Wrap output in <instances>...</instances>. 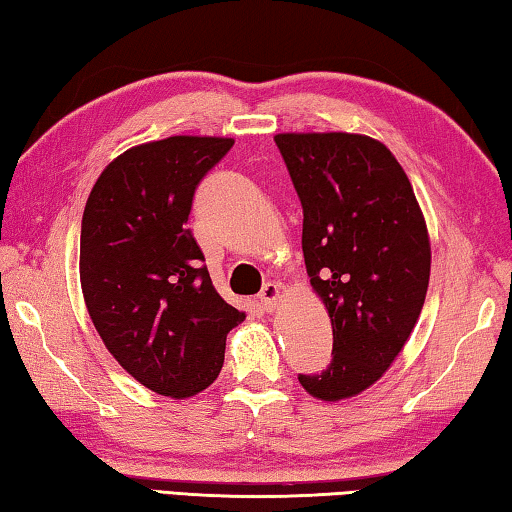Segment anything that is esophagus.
Masks as SVG:
<instances>
[{
	"instance_id": "obj_1",
	"label": "esophagus",
	"mask_w": 512,
	"mask_h": 512,
	"mask_svg": "<svg viewBox=\"0 0 512 512\" xmlns=\"http://www.w3.org/2000/svg\"><path fill=\"white\" fill-rule=\"evenodd\" d=\"M259 302H262V307L266 311H273L277 305H280V287H277L275 282H268L259 291Z\"/></svg>"
}]
</instances>
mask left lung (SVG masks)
I'll use <instances>...</instances> for the list:
<instances>
[{
	"mask_svg": "<svg viewBox=\"0 0 512 512\" xmlns=\"http://www.w3.org/2000/svg\"><path fill=\"white\" fill-rule=\"evenodd\" d=\"M302 203V253L332 320V363L300 375L316 400L366 391L409 341L427 298V221L402 164L357 133L275 135Z\"/></svg>",
	"mask_w": 512,
	"mask_h": 512,
	"instance_id": "1",
	"label": "left lung"
}]
</instances>
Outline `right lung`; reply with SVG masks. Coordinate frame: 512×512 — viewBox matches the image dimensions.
Segmentation results:
<instances>
[{"label": "right lung", "mask_w": 512, "mask_h": 512, "mask_svg": "<svg viewBox=\"0 0 512 512\" xmlns=\"http://www.w3.org/2000/svg\"><path fill=\"white\" fill-rule=\"evenodd\" d=\"M232 137L173 135L117 155L81 223V289L103 345L149 391L185 400L219 377L225 336L246 318L201 264L187 228L196 185Z\"/></svg>", "instance_id": "obj_1"}]
</instances>
